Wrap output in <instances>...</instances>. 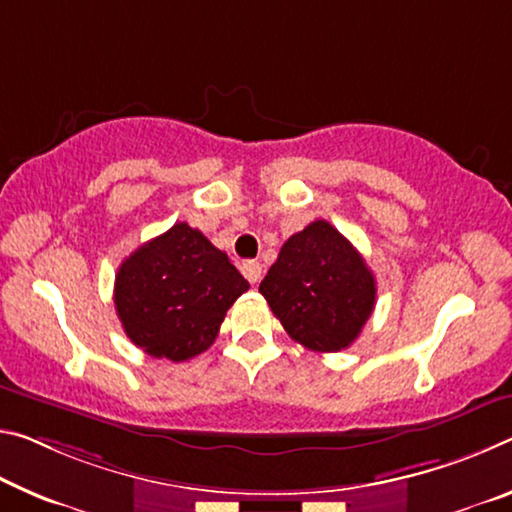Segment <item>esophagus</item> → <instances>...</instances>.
Masks as SVG:
<instances>
[{
	"label": "esophagus",
	"mask_w": 512,
	"mask_h": 512,
	"mask_svg": "<svg viewBox=\"0 0 512 512\" xmlns=\"http://www.w3.org/2000/svg\"><path fill=\"white\" fill-rule=\"evenodd\" d=\"M241 273L246 275L248 282H259V278H262V264L259 262H253V259H248V262L241 264Z\"/></svg>",
	"instance_id": "1"
}]
</instances>
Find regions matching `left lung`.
<instances>
[{
	"label": "left lung",
	"instance_id": "8db88e82",
	"mask_svg": "<svg viewBox=\"0 0 512 512\" xmlns=\"http://www.w3.org/2000/svg\"><path fill=\"white\" fill-rule=\"evenodd\" d=\"M259 294L294 342L316 353L351 346L376 305V278L337 227L314 221L285 241Z\"/></svg>",
	"mask_w": 512,
	"mask_h": 512
}]
</instances>
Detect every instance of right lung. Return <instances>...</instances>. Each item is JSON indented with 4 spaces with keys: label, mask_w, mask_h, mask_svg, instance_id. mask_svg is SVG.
Here are the masks:
<instances>
[{
    "label": "right lung",
    "mask_w": 512,
    "mask_h": 512,
    "mask_svg": "<svg viewBox=\"0 0 512 512\" xmlns=\"http://www.w3.org/2000/svg\"><path fill=\"white\" fill-rule=\"evenodd\" d=\"M248 287L205 234L175 223L120 264L113 303L143 353L184 362L214 344L225 312Z\"/></svg>",
    "instance_id": "right-lung-1"
}]
</instances>
